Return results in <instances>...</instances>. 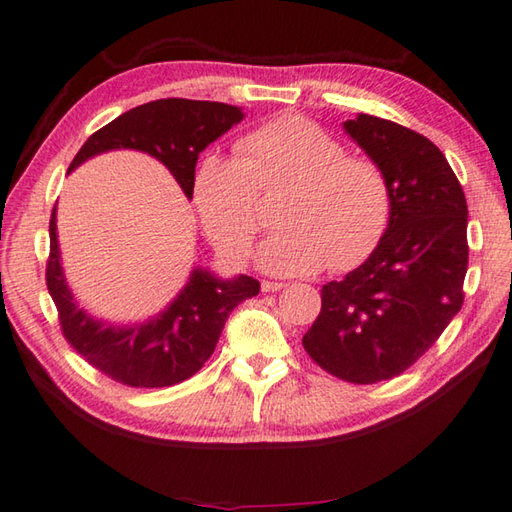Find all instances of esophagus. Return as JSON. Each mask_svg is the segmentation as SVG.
<instances>
[{"mask_svg":"<svg viewBox=\"0 0 512 512\" xmlns=\"http://www.w3.org/2000/svg\"><path fill=\"white\" fill-rule=\"evenodd\" d=\"M285 288L281 281H261V292H279Z\"/></svg>","mask_w":512,"mask_h":512,"instance_id":"34e87169","label":"esophagus"}]
</instances>
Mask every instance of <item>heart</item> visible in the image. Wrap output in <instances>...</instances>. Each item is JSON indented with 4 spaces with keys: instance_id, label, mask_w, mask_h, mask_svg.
Returning a JSON list of instances; mask_svg holds the SVG:
<instances>
[{
    "instance_id": "b5f03b06",
    "label": "heart",
    "mask_w": 512,
    "mask_h": 512,
    "mask_svg": "<svg viewBox=\"0 0 512 512\" xmlns=\"http://www.w3.org/2000/svg\"><path fill=\"white\" fill-rule=\"evenodd\" d=\"M237 159L209 152L194 174V202L211 242L242 259L259 233V194L285 185L281 229L257 251L272 275L351 270L373 253L388 227L390 189L371 159L347 154L342 141L303 115L285 113L237 141Z\"/></svg>"
}]
</instances>
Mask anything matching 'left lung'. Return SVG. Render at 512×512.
I'll list each match as a JSON object with an SVG mask.
<instances>
[{"instance_id": "obj_1", "label": "left lung", "mask_w": 512, "mask_h": 512, "mask_svg": "<svg viewBox=\"0 0 512 512\" xmlns=\"http://www.w3.org/2000/svg\"><path fill=\"white\" fill-rule=\"evenodd\" d=\"M344 130L386 176L388 229L360 268L323 285L303 347L334 377L377 384L417 362L460 312L469 211L445 154L427 137L366 113Z\"/></svg>"}]
</instances>
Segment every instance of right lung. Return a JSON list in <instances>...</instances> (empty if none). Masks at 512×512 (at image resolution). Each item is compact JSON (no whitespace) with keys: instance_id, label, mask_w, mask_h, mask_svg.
<instances>
[{"instance_id":"add662e5","label":"right lung","mask_w":512,"mask_h":512,"mask_svg":"<svg viewBox=\"0 0 512 512\" xmlns=\"http://www.w3.org/2000/svg\"><path fill=\"white\" fill-rule=\"evenodd\" d=\"M242 109L222 102L168 98L135 106L93 133L78 150L69 172L109 150H141L172 172L187 198L194 194L198 154L242 122ZM47 290L58 310L65 340L100 373L133 388L181 384L198 373L237 303L259 294V281L246 275L222 281L194 268L181 294L161 314L135 325H106L89 316L71 294L56 240V207L50 220Z\"/></svg>"}]
</instances>
